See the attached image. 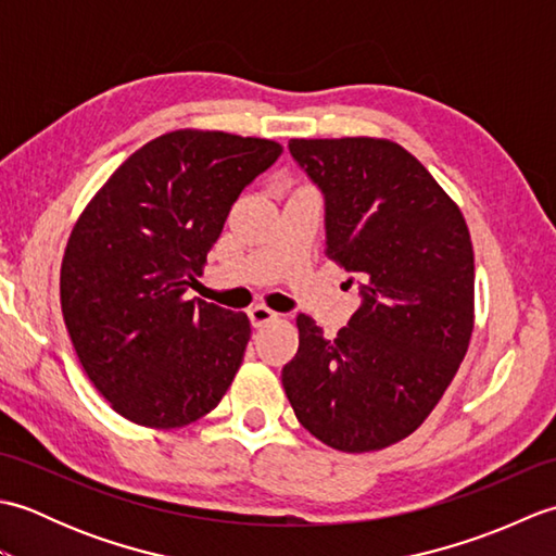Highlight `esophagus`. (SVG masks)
Instances as JSON below:
<instances>
[{
  "mask_svg": "<svg viewBox=\"0 0 556 556\" xmlns=\"http://www.w3.org/2000/svg\"><path fill=\"white\" fill-rule=\"evenodd\" d=\"M248 317H251V323H253V327H265L267 323H271V320H277V313L275 311H269L267 305H253L251 311H248Z\"/></svg>",
  "mask_w": 556,
  "mask_h": 556,
  "instance_id": "34e87169",
  "label": "esophagus"
}]
</instances>
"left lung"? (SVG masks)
I'll use <instances>...</instances> for the list:
<instances>
[{"instance_id": "obj_1", "label": "left lung", "mask_w": 556, "mask_h": 556, "mask_svg": "<svg viewBox=\"0 0 556 556\" xmlns=\"http://www.w3.org/2000/svg\"><path fill=\"white\" fill-rule=\"evenodd\" d=\"M289 152L320 188L325 253L361 305L337 339L301 313L281 384L317 440L375 452L420 428L466 356L473 243L454 200L392 140L293 138Z\"/></svg>"}]
</instances>
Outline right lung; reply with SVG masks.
I'll list each match as a JSON object with an SVG mask.
<instances>
[{
	"label": "right lung",
	"instance_id": "right-lung-1",
	"mask_svg": "<svg viewBox=\"0 0 556 556\" xmlns=\"http://www.w3.org/2000/svg\"><path fill=\"white\" fill-rule=\"evenodd\" d=\"M281 146L174 131L136 150L76 222L62 313L83 370L119 416L181 428L227 394L251 339L245 313L186 299L236 198Z\"/></svg>",
	"mask_w": 556,
	"mask_h": 556
}]
</instances>
